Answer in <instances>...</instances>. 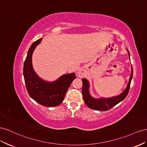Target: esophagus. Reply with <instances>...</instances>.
Returning a JSON list of instances; mask_svg holds the SVG:
<instances>
[{
  "label": "esophagus",
  "mask_w": 147,
  "mask_h": 147,
  "mask_svg": "<svg viewBox=\"0 0 147 147\" xmlns=\"http://www.w3.org/2000/svg\"><path fill=\"white\" fill-rule=\"evenodd\" d=\"M84 74V70L80 69V70L79 71V72H78V76H79V77H82Z\"/></svg>",
  "instance_id": "obj_1"
}]
</instances>
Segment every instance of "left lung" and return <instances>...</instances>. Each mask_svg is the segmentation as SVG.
I'll return each instance as SVG.
<instances>
[{
  "mask_svg": "<svg viewBox=\"0 0 147 147\" xmlns=\"http://www.w3.org/2000/svg\"><path fill=\"white\" fill-rule=\"evenodd\" d=\"M128 53L129 55L130 58V54L129 50L127 49ZM132 72L131 76L129 78V81L128 84L125 88V90L118 96H116V97H113L111 98H100L96 99L94 97H92L89 93V82L86 79H82V96L84 98V101L85 104L86 105L91 108L93 109V110H98V111H107L110 110L113 107H115L116 105L119 103L121 101L126 97L127 95L129 89H130V86H131V80L132 79L133 76V69L132 67H131Z\"/></svg>",
  "mask_w": 147,
  "mask_h": 147,
  "instance_id": "obj_1",
  "label": "left lung"
}]
</instances>
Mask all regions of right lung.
<instances>
[{"instance_id":"add662e5","label":"right lung","mask_w":147,"mask_h":147,"mask_svg":"<svg viewBox=\"0 0 147 147\" xmlns=\"http://www.w3.org/2000/svg\"><path fill=\"white\" fill-rule=\"evenodd\" d=\"M42 39L33 42L28 50L23 66L25 85L29 96L36 102L45 107H57L63 101L67 90L76 77L75 73L64 74L57 81L50 82L38 76L32 68V55Z\"/></svg>"}]
</instances>
